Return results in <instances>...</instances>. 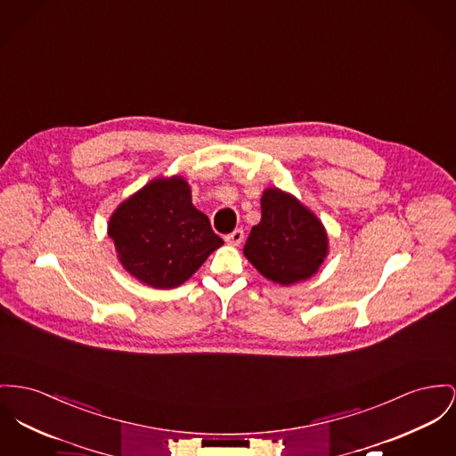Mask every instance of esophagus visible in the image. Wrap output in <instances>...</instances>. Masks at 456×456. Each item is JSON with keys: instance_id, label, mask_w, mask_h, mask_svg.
<instances>
[{"instance_id": "1", "label": "esophagus", "mask_w": 456, "mask_h": 456, "mask_svg": "<svg viewBox=\"0 0 456 456\" xmlns=\"http://www.w3.org/2000/svg\"><path fill=\"white\" fill-rule=\"evenodd\" d=\"M224 240L230 243V245H240L243 240V230L242 228H237L235 232H232L230 235L224 237Z\"/></svg>"}]
</instances>
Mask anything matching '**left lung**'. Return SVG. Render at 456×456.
I'll use <instances>...</instances> for the list:
<instances>
[{
    "label": "left lung",
    "mask_w": 456,
    "mask_h": 456,
    "mask_svg": "<svg viewBox=\"0 0 456 456\" xmlns=\"http://www.w3.org/2000/svg\"><path fill=\"white\" fill-rule=\"evenodd\" d=\"M243 254L265 278L292 285L318 272L329 254V237L322 221L294 195L266 188L261 221L252 226Z\"/></svg>",
    "instance_id": "obj_1"
}]
</instances>
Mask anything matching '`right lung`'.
<instances>
[{
  "label": "right lung",
  "instance_id": "obj_1",
  "mask_svg": "<svg viewBox=\"0 0 456 456\" xmlns=\"http://www.w3.org/2000/svg\"><path fill=\"white\" fill-rule=\"evenodd\" d=\"M109 237L124 270L153 289L182 285L223 245L182 176L157 178L126 199L110 216Z\"/></svg>",
  "mask_w": 456,
  "mask_h": 456
}]
</instances>
